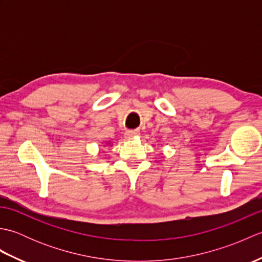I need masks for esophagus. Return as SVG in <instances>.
I'll return each instance as SVG.
<instances>
[{
    "instance_id": "1",
    "label": "esophagus",
    "mask_w": 262,
    "mask_h": 262,
    "mask_svg": "<svg viewBox=\"0 0 262 262\" xmlns=\"http://www.w3.org/2000/svg\"><path fill=\"white\" fill-rule=\"evenodd\" d=\"M138 135H140V132H137V130H128L125 133V137L127 138V140H130V138L138 136Z\"/></svg>"
}]
</instances>
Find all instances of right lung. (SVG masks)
Masks as SVG:
<instances>
[{
    "label": "right lung",
    "mask_w": 262,
    "mask_h": 262,
    "mask_svg": "<svg viewBox=\"0 0 262 262\" xmlns=\"http://www.w3.org/2000/svg\"><path fill=\"white\" fill-rule=\"evenodd\" d=\"M109 143H110V142H107V144H109Z\"/></svg>",
    "instance_id": "obj_1"
}]
</instances>
